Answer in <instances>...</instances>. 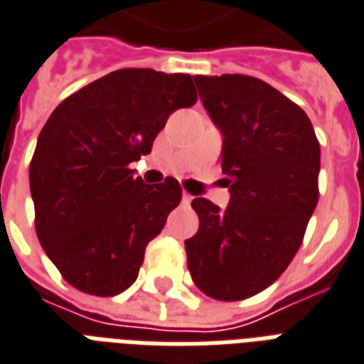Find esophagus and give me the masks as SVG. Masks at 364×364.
I'll return each instance as SVG.
<instances>
[{
    "label": "esophagus",
    "mask_w": 364,
    "mask_h": 364,
    "mask_svg": "<svg viewBox=\"0 0 364 364\" xmlns=\"http://www.w3.org/2000/svg\"><path fill=\"white\" fill-rule=\"evenodd\" d=\"M183 204H191V200H193V196H191V194H187V193H183Z\"/></svg>",
    "instance_id": "obj_1"
}]
</instances>
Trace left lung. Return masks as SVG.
<instances>
[{
    "mask_svg": "<svg viewBox=\"0 0 364 364\" xmlns=\"http://www.w3.org/2000/svg\"><path fill=\"white\" fill-rule=\"evenodd\" d=\"M200 101L223 137L231 193L221 210L194 198L198 231L185 240L202 292L238 301L271 287L290 265L318 200L321 146L304 110L263 80L196 76Z\"/></svg>",
    "mask_w": 364,
    "mask_h": 364,
    "instance_id": "1",
    "label": "left lung"
}]
</instances>
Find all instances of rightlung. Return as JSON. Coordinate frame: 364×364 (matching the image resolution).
Wrapping results in <instances>:
<instances>
[{
    "label": "right lung",
    "instance_id": "1",
    "mask_svg": "<svg viewBox=\"0 0 364 364\" xmlns=\"http://www.w3.org/2000/svg\"><path fill=\"white\" fill-rule=\"evenodd\" d=\"M194 102L188 74L124 68L53 110L30 162V193L41 248L68 284L116 296L135 282L181 187L173 177L145 185L127 166L151 152L171 112Z\"/></svg>",
    "mask_w": 364,
    "mask_h": 364
}]
</instances>
